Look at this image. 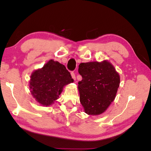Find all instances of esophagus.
<instances>
[{"label":"esophagus","instance_id":"esophagus-1","mask_svg":"<svg viewBox=\"0 0 151 151\" xmlns=\"http://www.w3.org/2000/svg\"><path fill=\"white\" fill-rule=\"evenodd\" d=\"M71 76H72V79H74V81H76V75H75V74H74V72H71Z\"/></svg>","mask_w":151,"mask_h":151}]
</instances>
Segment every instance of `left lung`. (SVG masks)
I'll list each match as a JSON object with an SVG mask.
<instances>
[{
	"mask_svg": "<svg viewBox=\"0 0 151 151\" xmlns=\"http://www.w3.org/2000/svg\"><path fill=\"white\" fill-rule=\"evenodd\" d=\"M78 72L83 80L78 83L80 102L86 113L101 115L116 97L120 77L108 60L81 63Z\"/></svg>",
	"mask_w": 151,
	"mask_h": 151,
	"instance_id": "1",
	"label": "left lung"
}]
</instances>
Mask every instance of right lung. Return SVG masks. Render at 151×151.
Returning <instances> with one entry per match:
<instances>
[{
	"mask_svg": "<svg viewBox=\"0 0 151 151\" xmlns=\"http://www.w3.org/2000/svg\"><path fill=\"white\" fill-rule=\"evenodd\" d=\"M73 82L65 65L51 59L42 68L32 72L29 89L37 103L49 106L58 99L63 88Z\"/></svg>",
	"mask_w": 151,
	"mask_h": 151,
	"instance_id": "add662e5",
	"label": "right lung"
}]
</instances>
